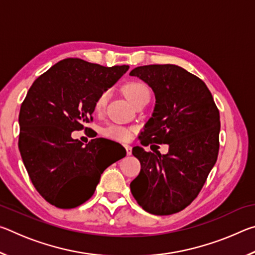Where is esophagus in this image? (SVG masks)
<instances>
[{
  "label": "esophagus",
  "mask_w": 255,
  "mask_h": 255,
  "mask_svg": "<svg viewBox=\"0 0 255 255\" xmlns=\"http://www.w3.org/2000/svg\"><path fill=\"white\" fill-rule=\"evenodd\" d=\"M125 148H126V150H127V154H128V155H130V154H131V146H129V145H125Z\"/></svg>",
  "instance_id": "1"
}]
</instances>
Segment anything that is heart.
Segmentation results:
<instances>
[{
	"mask_svg": "<svg viewBox=\"0 0 255 255\" xmlns=\"http://www.w3.org/2000/svg\"><path fill=\"white\" fill-rule=\"evenodd\" d=\"M124 92L133 106L138 101L144 98H149V90L143 82L140 81H130L124 86ZM108 101V92L102 91L99 94L96 102H94V110L97 112H101L105 109ZM101 133L105 137L112 140L117 141H128L132 136V129L120 126V125L110 124L101 129Z\"/></svg>",
	"mask_w": 255,
	"mask_h": 255,
	"instance_id": "b5f03b06",
	"label": "heart"
}]
</instances>
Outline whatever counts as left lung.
Listing matches in <instances>:
<instances>
[{"mask_svg":"<svg viewBox=\"0 0 255 255\" xmlns=\"http://www.w3.org/2000/svg\"><path fill=\"white\" fill-rule=\"evenodd\" d=\"M130 75L146 82L156 99L140 144L169 145L165 155L132 148L140 172L131 181V193L149 214L179 213L199 195L217 161L219 110L205 82L180 66H138Z\"/></svg>","mask_w":255,"mask_h":255,"instance_id":"8db88e82","label":"left lung"}]
</instances>
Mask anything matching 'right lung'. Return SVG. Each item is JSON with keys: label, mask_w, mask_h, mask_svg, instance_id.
<instances>
[{"label": "right lung", "mask_w": 255, "mask_h": 255, "mask_svg": "<svg viewBox=\"0 0 255 255\" xmlns=\"http://www.w3.org/2000/svg\"><path fill=\"white\" fill-rule=\"evenodd\" d=\"M128 68L66 58L30 86L20 108L19 150L34 188L50 205L71 209L84 204L103 171L126 155L108 157L101 138L84 146L71 135L88 130L98 96Z\"/></svg>", "instance_id": "1"}]
</instances>
